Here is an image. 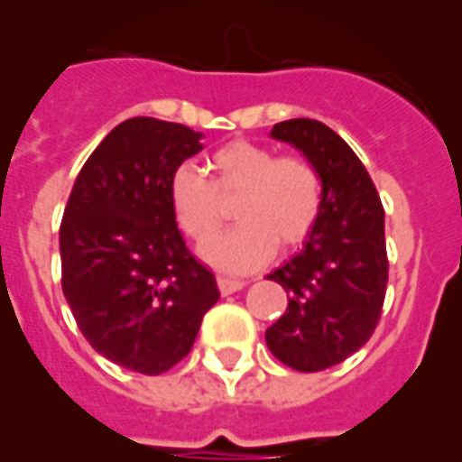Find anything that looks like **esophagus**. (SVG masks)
<instances>
[{"instance_id": "obj_1", "label": "esophagus", "mask_w": 462, "mask_h": 462, "mask_svg": "<svg viewBox=\"0 0 462 462\" xmlns=\"http://www.w3.org/2000/svg\"><path fill=\"white\" fill-rule=\"evenodd\" d=\"M247 282L242 280H230V277H217V287H220V294H232V291H240Z\"/></svg>"}]
</instances>
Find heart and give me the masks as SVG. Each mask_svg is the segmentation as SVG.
<instances>
[{
    "label": "heart",
    "instance_id": "obj_1",
    "mask_svg": "<svg viewBox=\"0 0 462 462\" xmlns=\"http://www.w3.org/2000/svg\"><path fill=\"white\" fill-rule=\"evenodd\" d=\"M210 182L182 165L172 172L171 210L195 247H208L235 208L240 222L208 250V260L225 272H247L274 254V247H301L319 220L324 180L304 155H280L270 145L232 141L208 158Z\"/></svg>",
    "mask_w": 462,
    "mask_h": 462
}]
</instances>
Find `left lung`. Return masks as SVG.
<instances>
[{
    "mask_svg": "<svg viewBox=\"0 0 462 462\" xmlns=\"http://www.w3.org/2000/svg\"><path fill=\"white\" fill-rule=\"evenodd\" d=\"M310 158L324 180L321 215L304 250L267 280L287 291V310L264 339L284 366L304 374L337 366L364 346L386 300L383 205L348 143L329 125L291 118L272 128Z\"/></svg>",
    "mask_w": 462,
    "mask_h": 462,
    "instance_id": "8db88e82",
    "label": "left lung"
}]
</instances>
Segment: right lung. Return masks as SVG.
I'll use <instances>...</instances> for the list:
<instances>
[{"label": "right lung", "instance_id": "add662e5", "mask_svg": "<svg viewBox=\"0 0 462 462\" xmlns=\"http://www.w3.org/2000/svg\"><path fill=\"white\" fill-rule=\"evenodd\" d=\"M200 148V133L182 123H118L84 162L59 230L61 290L79 329L101 356L145 376L190 354L220 300L168 195L172 172Z\"/></svg>", "mask_w": 462, "mask_h": 462}]
</instances>
